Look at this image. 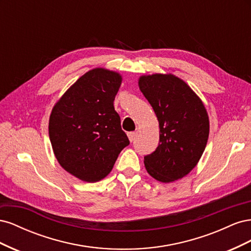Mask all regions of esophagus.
Here are the masks:
<instances>
[{
  "mask_svg": "<svg viewBox=\"0 0 251 251\" xmlns=\"http://www.w3.org/2000/svg\"><path fill=\"white\" fill-rule=\"evenodd\" d=\"M127 137H128V139H130L131 142H133L135 140V137H136V133L135 132L127 133Z\"/></svg>",
  "mask_w": 251,
  "mask_h": 251,
  "instance_id": "34e87169",
  "label": "esophagus"
}]
</instances>
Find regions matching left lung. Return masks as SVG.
<instances>
[{"label":"left lung","instance_id":"left-lung-1","mask_svg":"<svg viewBox=\"0 0 251 251\" xmlns=\"http://www.w3.org/2000/svg\"><path fill=\"white\" fill-rule=\"evenodd\" d=\"M139 88L159 121V144L144 156L148 173L158 181L183 178L198 163L206 147L209 121L200 98L172 74L141 76Z\"/></svg>","mask_w":251,"mask_h":251}]
</instances>
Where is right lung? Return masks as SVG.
<instances>
[{
  "label": "right lung",
  "instance_id": "right-lung-1",
  "mask_svg": "<svg viewBox=\"0 0 251 251\" xmlns=\"http://www.w3.org/2000/svg\"><path fill=\"white\" fill-rule=\"evenodd\" d=\"M121 76L97 68L82 75L53 108L49 137L59 164L76 178L97 182L130 144L114 100Z\"/></svg>",
  "mask_w": 251,
  "mask_h": 251
}]
</instances>
